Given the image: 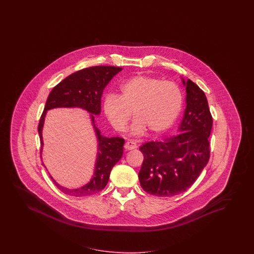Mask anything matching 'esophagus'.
<instances>
[{
  "mask_svg": "<svg viewBox=\"0 0 254 254\" xmlns=\"http://www.w3.org/2000/svg\"><path fill=\"white\" fill-rule=\"evenodd\" d=\"M137 143L134 141V140H128V141H127L126 142V144H125V148L127 149V150H133V149H136L137 148Z\"/></svg>",
  "mask_w": 254,
  "mask_h": 254,
  "instance_id": "34e87169",
  "label": "esophagus"
}]
</instances>
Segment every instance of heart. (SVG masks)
<instances>
[{
	"mask_svg": "<svg viewBox=\"0 0 254 254\" xmlns=\"http://www.w3.org/2000/svg\"><path fill=\"white\" fill-rule=\"evenodd\" d=\"M184 106V95L173 82L156 77L137 75L120 87V96L110 94L103 108L116 130L125 131L131 118L136 119L132 130L161 133L173 126Z\"/></svg>",
	"mask_w": 254,
	"mask_h": 254,
	"instance_id": "1",
	"label": "heart"
}]
</instances>
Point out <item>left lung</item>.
I'll return each mask as SVG.
<instances>
[{"label":"left lung","instance_id":"obj_1","mask_svg":"<svg viewBox=\"0 0 254 254\" xmlns=\"http://www.w3.org/2000/svg\"><path fill=\"white\" fill-rule=\"evenodd\" d=\"M186 86V109L178 134L139 148L144 159L138 172L140 186L156 196H173L192 186L210 156L212 116L206 95L190 79Z\"/></svg>","mask_w":254,"mask_h":254}]
</instances>
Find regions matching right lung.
Returning a JSON list of instances; mask_svg holds the SVG:
<instances>
[{
  "label": "right lung",
  "mask_w": 254,
  "mask_h": 254,
  "mask_svg": "<svg viewBox=\"0 0 254 254\" xmlns=\"http://www.w3.org/2000/svg\"><path fill=\"white\" fill-rule=\"evenodd\" d=\"M120 70H122V68L115 66H94L80 69L66 77L60 84L56 85L47 98L38 125L41 152L44 144L42 129L45 116L46 112L53 108L79 107L92 114L91 120L99 141L95 172L92 180L87 185L78 189H68L58 185L54 179L50 176L56 186L66 194L72 196H86L104 189L109 181L111 170L123 155L125 139L120 137L106 138L101 136L100 130L95 126L93 116L100 115V99L103 89L112 78Z\"/></svg>",
  "instance_id": "1"
}]
</instances>
